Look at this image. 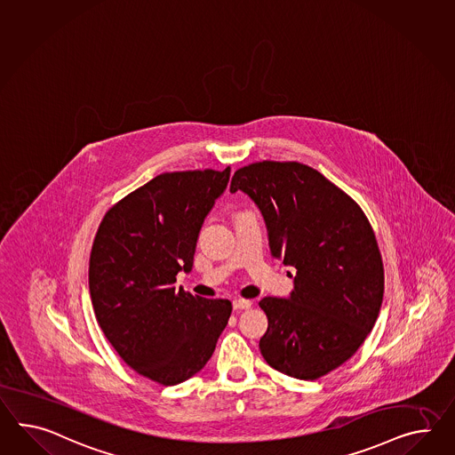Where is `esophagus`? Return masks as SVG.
<instances>
[{
	"instance_id": "esophagus-1",
	"label": "esophagus",
	"mask_w": 455,
	"mask_h": 455,
	"mask_svg": "<svg viewBox=\"0 0 455 455\" xmlns=\"http://www.w3.org/2000/svg\"><path fill=\"white\" fill-rule=\"evenodd\" d=\"M234 310H247L252 307L251 300H244V299H235L233 302Z\"/></svg>"
}]
</instances>
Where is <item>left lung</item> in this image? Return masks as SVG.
Returning <instances> with one entry per match:
<instances>
[{
    "label": "left lung",
    "mask_w": 455,
    "mask_h": 455,
    "mask_svg": "<svg viewBox=\"0 0 455 455\" xmlns=\"http://www.w3.org/2000/svg\"><path fill=\"white\" fill-rule=\"evenodd\" d=\"M229 189L256 203L270 254L297 270L289 299L259 302L268 320L260 353L280 373L318 379L350 360L379 314L385 268L373 228L355 199L299 162L247 164Z\"/></svg>",
    "instance_id": "1"
}]
</instances>
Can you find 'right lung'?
<instances>
[{"mask_svg": "<svg viewBox=\"0 0 455 455\" xmlns=\"http://www.w3.org/2000/svg\"><path fill=\"white\" fill-rule=\"evenodd\" d=\"M231 168L155 176L105 212L89 260L93 312L133 371L175 386L204 368L233 312L229 300L180 289L198 234Z\"/></svg>", "mask_w": 455, "mask_h": 455, "instance_id": "right-lung-1", "label": "right lung"}]
</instances>
